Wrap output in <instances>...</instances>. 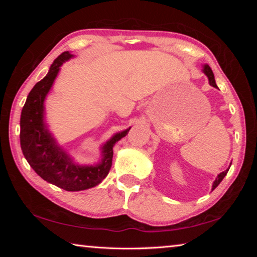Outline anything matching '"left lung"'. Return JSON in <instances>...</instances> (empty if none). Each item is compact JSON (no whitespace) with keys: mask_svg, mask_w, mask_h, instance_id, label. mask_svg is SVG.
I'll list each match as a JSON object with an SVG mask.
<instances>
[{"mask_svg":"<svg viewBox=\"0 0 257 257\" xmlns=\"http://www.w3.org/2000/svg\"><path fill=\"white\" fill-rule=\"evenodd\" d=\"M203 72H204V75H205V76L207 77V79H208V84H210L212 87H214V88H217V86H216V84H215L214 75H213L212 69L210 68V66H208V64H203ZM230 165H231V164H230ZM228 171H229V169H227V170L223 171V172H221L220 175H217V177L215 178L214 182H213V185H212V190H213V189H215L216 187L219 186L220 182L223 180V178H224L225 176H227Z\"/></svg>","mask_w":257,"mask_h":257,"instance_id":"8db88e82","label":"left lung"}]
</instances>
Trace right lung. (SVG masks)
Returning a JSON list of instances; mask_svg holds the SVG:
<instances>
[{
    "label": "right lung",
    "instance_id": "right-lung-1",
    "mask_svg": "<svg viewBox=\"0 0 257 257\" xmlns=\"http://www.w3.org/2000/svg\"><path fill=\"white\" fill-rule=\"evenodd\" d=\"M72 58L75 55L71 52H63L51 64L47 75L30 90L20 116V146L25 159L42 179L64 190L79 191L101 184L111 169L113 146L132 127L114 134L104 143L99 147L101 159L94 164L77 163L59 145L45 120V99L61 66Z\"/></svg>",
    "mask_w": 257,
    "mask_h": 257
}]
</instances>
